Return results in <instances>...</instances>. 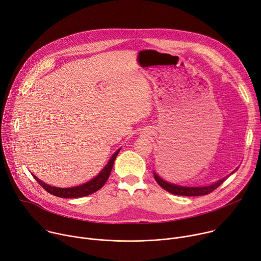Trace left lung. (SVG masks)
Instances as JSON below:
<instances>
[{
  "label": "left lung",
  "instance_id": "left-lung-1",
  "mask_svg": "<svg viewBox=\"0 0 261 261\" xmlns=\"http://www.w3.org/2000/svg\"><path fill=\"white\" fill-rule=\"evenodd\" d=\"M238 170V169H236ZM235 170V171H236ZM235 171H233L230 175H232ZM154 174V178L156 180V182L163 188L165 191L174 194V195H178V196H186V197H196V196H205L208 195L210 193H212L215 189H217L228 177H225L221 180H219L218 182L213 183L211 185H207V186H200V187H191V186H181V185H177V184H173L170 182L164 181L163 179H161L155 172Z\"/></svg>",
  "mask_w": 261,
  "mask_h": 261
}]
</instances>
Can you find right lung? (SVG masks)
Segmentation results:
<instances>
[{"label": "right lung", "mask_w": 261, "mask_h": 261, "mask_svg": "<svg viewBox=\"0 0 261 261\" xmlns=\"http://www.w3.org/2000/svg\"><path fill=\"white\" fill-rule=\"evenodd\" d=\"M120 150L121 149H118L111 156L108 163L105 165V168L98 174V176H96L90 181H88V182H86L82 185H79V186L67 187V188L55 187V186H52V185H49V184L42 182L37 177H35L33 174H32V176L45 189L46 192L50 193L53 196H56V197H59V198H81V197H85V196H88V195H90L94 192L99 191L100 188H102L104 186V184L106 183V181L109 178V175H110L112 167H113V162H114L118 152H120Z\"/></svg>", "instance_id": "obj_1"}]
</instances>
